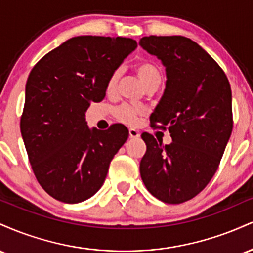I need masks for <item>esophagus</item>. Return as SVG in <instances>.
Masks as SVG:
<instances>
[{
    "label": "esophagus",
    "instance_id": "34e87169",
    "mask_svg": "<svg viewBox=\"0 0 253 253\" xmlns=\"http://www.w3.org/2000/svg\"><path fill=\"white\" fill-rule=\"evenodd\" d=\"M128 133H129V138H133V139H138L139 136H140V133H139L138 130L134 129V128H130V129L128 130Z\"/></svg>",
    "mask_w": 253,
    "mask_h": 253
}]
</instances>
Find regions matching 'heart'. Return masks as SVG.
Wrapping results in <instances>:
<instances>
[{"label": "heart", "instance_id": "obj_1", "mask_svg": "<svg viewBox=\"0 0 253 253\" xmlns=\"http://www.w3.org/2000/svg\"><path fill=\"white\" fill-rule=\"evenodd\" d=\"M134 70L139 81H140L146 90L150 88H158L161 85L163 75H162L161 70L157 68L155 64L150 62H140L136 64ZM119 75H120L119 70H115L110 75L106 84L107 92H112L115 89L119 80ZM143 115L144 109L141 107L130 106V104H121V106H119L114 110L115 119L120 121V123L128 125V126H134V125L138 124L139 119L143 117Z\"/></svg>", "mask_w": 253, "mask_h": 253}]
</instances>
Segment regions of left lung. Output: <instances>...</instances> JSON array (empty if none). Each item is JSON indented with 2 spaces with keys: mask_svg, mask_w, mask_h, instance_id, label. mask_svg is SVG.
<instances>
[{
  "mask_svg": "<svg viewBox=\"0 0 253 253\" xmlns=\"http://www.w3.org/2000/svg\"><path fill=\"white\" fill-rule=\"evenodd\" d=\"M139 43L167 68V88L150 121L172 138L163 145L141 134L146 152L140 176L158 200L183 203L201 193L219 168L233 128L231 85L219 64L189 38L150 36Z\"/></svg>",
  "mask_w": 253,
  "mask_h": 253,
  "instance_id": "8db88e82",
  "label": "left lung"
}]
</instances>
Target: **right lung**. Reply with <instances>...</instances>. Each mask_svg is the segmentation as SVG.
I'll return each instance as SVG.
<instances>
[{"instance_id":"add662e5","label":"right lung","mask_w":253,"mask_h":253,"mask_svg":"<svg viewBox=\"0 0 253 253\" xmlns=\"http://www.w3.org/2000/svg\"><path fill=\"white\" fill-rule=\"evenodd\" d=\"M135 47L130 38L75 37L32 69L20 129L37 181L58 201L78 203L96 194L128 138L121 124L89 129L85 112L103 100L109 76Z\"/></svg>"}]
</instances>
